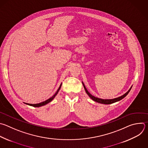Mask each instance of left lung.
I'll return each instance as SVG.
<instances>
[{
    "label": "left lung",
    "mask_w": 148,
    "mask_h": 148,
    "mask_svg": "<svg viewBox=\"0 0 148 148\" xmlns=\"http://www.w3.org/2000/svg\"><path fill=\"white\" fill-rule=\"evenodd\" d=\"M82 85H83V86H84V89H85V90L86 93L88 94V95L91 98V99H92L93 101H95V102H97V103H102V104H106V105L112 104V103H115V102H118V101L121 100L122 99H123L124 97H125L128 95V93H129V92L130 91V90H131V88H132V86H131V87L130 88V89L125 94H124L123 95H122V96H120V97L114 98V99H100V98L96 97H95V96L92 95L88 91V90L86 89V87H85L84 84L82 82Z\"/></svg>",
    "instance_id": "1"
}]
</instances>
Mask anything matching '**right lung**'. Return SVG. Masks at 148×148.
<instances>
[{"label": "right lung", "mask_w": 148, "mask_h": 148, "mask_svg": "<svg viewBox=\"0 0 148 148\" xmlns=\"http://www.w3.org/2000/svg\"><path fill=\"white\" fill-rule=\"evenodd\" d=\"M61 86H62V84H60V86H59V89H58V90L56 91V92L55 93V95H54L53 96H52L51 97L49 98V99H48L47 100H46V101H44V102H40V103H36V104H29V103H25L26 105H29V106H33V107H35V108H38V107H40V106H44V105H46V104L49 103V102H51V101L54 99L55 97L57 95V94L58 93V92H59V90L60 89V88H61Z\"/></svg>", "instance_id": "right-lung-1"}]
</instances>
